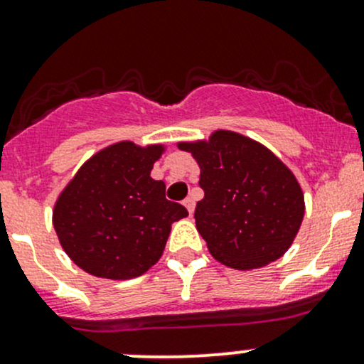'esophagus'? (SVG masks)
I'll return each mask as SVG.
<instances>
[{
  "label": "esophagus",
  "mask_w": 364,
  "mask_h": 364,
  "mask_svg": "<svg viewBox=\"0 0 364 364\" xmlns=\"http://www.w3.org/2000/svg\"><path fill=\"white\" fill-rule=\"evenodd\" d=\"M183 204H185V208L188 209L190 215H193V209H196V200H193L192 197H186L185 203H183Z\"/></svg>",
  "instance_id": "esophagus-1"
}]
</instances>
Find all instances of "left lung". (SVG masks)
Instances as JSON below:
<instances>
[{
  "label": "left lung",
  "mask_w": 364,
  "mask_h": 364,
  "mask_svg": "<svg viewBox=\"0 0 364 364\" xmlns=\"http://www.w3.org/2000/svg\"><path fill=\"white\" fill-rule=\"evenodd\" d=\"M200 168L204 199L196 225L223 266H267L291 248L304 216V196L291 168L250 137L215 130L208 141L178 142Z\"/></svg>",
  "instance_id": "left-lung-1"
}]
</instances>
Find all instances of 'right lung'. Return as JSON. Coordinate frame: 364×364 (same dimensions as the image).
I'll return each instance as SVG.
<instances>
[{
	"label": "right lung",
	"instance_id": "add662e5",
	"mask_svg": "<svg viewBox=\"0 0 364 364\" xmlns=\"http://www.w3.org/2000/svg\"><path fill=\"white\" fill-rule=\"evenodd\" d=\"M164 144L121 141L80 165L53 209L63 250L98 278L130 280L159 262L171 225L188 216L151 178Z\"/></svg>",
	"mask_w": 364,
	"mask_h": 364
}]
</instances>
